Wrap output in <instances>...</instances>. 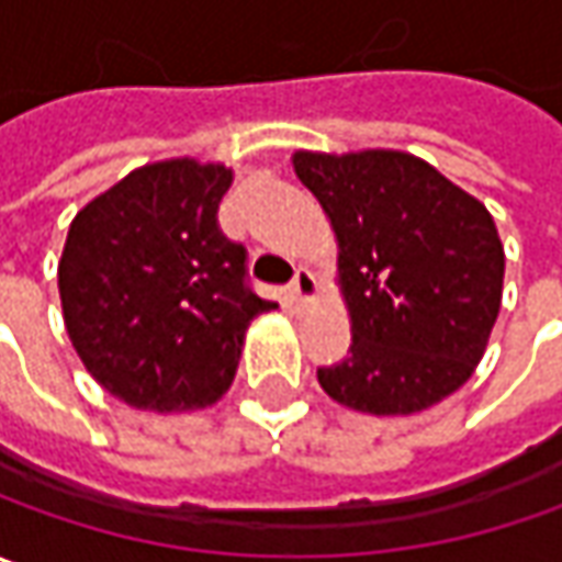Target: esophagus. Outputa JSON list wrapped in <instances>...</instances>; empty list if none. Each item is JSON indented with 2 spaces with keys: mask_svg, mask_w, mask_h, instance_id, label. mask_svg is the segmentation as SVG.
I'll return each instance as SVG.
<instances>
[{
  "mask_svg": "<svg viewBox=\"0 0 562 562\" xmlns=\"http://www.w3.org/2000/svg\"><path fill=\"white\" fill-rule=\"evenodd\" d=\"M289 292H292V301H299V304L314 301L317 299V277L301 267V270H295V280L289 285Z\"/></svg>",
  "mask_w": 562,
  "mask_h": 562,
  "instance_id": "obj_1",
  "label": "esophagus"
}]
</instances>
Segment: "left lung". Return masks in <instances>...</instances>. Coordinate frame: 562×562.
Instances as JSON below:
<instances>
[{"label": "left lung", "mask_w": 562, "mask_h": 562, "mask_svg": "<svg viewBox=\"0 0 562 562\" xmlns=\"http://www.w3.org/2000/svg\"><path fill=\"white\" fill-rule=\"evenodd\" d=\"M299 180L339 243L348 358L319 367L351 411L407 416L473 376L504 289V245L485 204L407 151H295Z\"/></svg>", "instance_id": "left-lung-1"}]
</instances>
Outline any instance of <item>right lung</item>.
Here are the masks:
<instances>
[{
  "instance_id": "right-lung-1",
  "label": "right lung",
  "mask_w": 562,
  "mask_h": 562,
  "mask_svg": "<svg viewBox=\"0 0 562 562\" xmlns=\"http://www.w3.org/2000/svg\"><path fill=\"white\" fill-rule=\"evenodd\" d=\"M223 165L126 173L74 217L58 263L65 326L92 379L130 407L183 414L233 385L248 323L273 311L221 233Z\"/></svg>"
}]
</instances>
